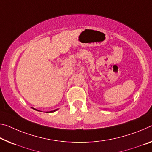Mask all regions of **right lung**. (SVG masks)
Segmentation results:
<instances>
[{"label": "right lung", "mask_w": 152, "mask_h": 152, "mask_svg": "<svg viewBox=\"0 0 152 152\" xmlns=\"http://www.w3.org/2000/svg\"><path fill=\"white\" fill-rule=\"evenodd\" d=\"M34 110H37V111H39V110H37V109H35V108H33ZM57 110L58 109H56V110H53V111H50V112H47V113H52V112H55V111H57ZM40 112H41V111H40Z\"/></svg>", "instance_id": "obj_1"}]
</instances>
